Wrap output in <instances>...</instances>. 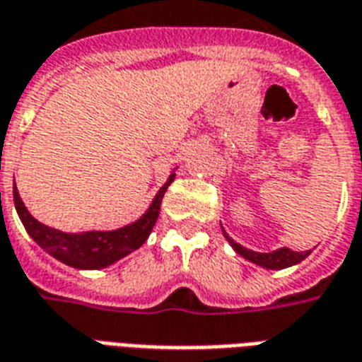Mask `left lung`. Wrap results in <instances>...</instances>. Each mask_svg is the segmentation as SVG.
<instances>
[{"label": "left lung", "instance_id": "1", "mask_svg": "<svg viewBox=\"0 0 362 362\" xmlns=\"http://www.w3.org/2000/svg\"><path fill=\"white\" fill-rule=\"evenodd\" d=\"M226 235V232H224ZM226 240L230 242V245L234 247V251L238 255L245 257L247 261L255 264H261L264 269H286V267H291V264H297L303 261L305 257L309 255L310 251H291L290 247H282L276 249V251H272V253H257V251H251L247 247H242L240 243H235L232 238L226 235Z\"/></svg>", "mask_w": 362, "mask_h": 362}]
</instances>
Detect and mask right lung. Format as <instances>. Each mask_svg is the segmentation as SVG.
Returning <instances> with one entry per match:
<instances>
[{"instance_id":"1","label":"right lung","mask_w":362,"mask_h":362,"mask_svg":"<svg viewBox=\"0 0 362 362\" xmlns=\"http://www.w3.org/2000/svg\"><path fill=\"white\" fill-rule=\"evenodd\" d=\"M174 180V174L165 182V186L155 195L151 207L147 209L146 215L138 218L124 228L113 232H86V234H65L55 228H49L26 211L23 199L18 197L17 188H13V202L17 207L18 218L23 221L24 228L30 234L40 247H44L49 255L59 259L61 263L74 267V269H103L119 261L128 253H132L144 245L147 235L151 234L155 222L159 218L160 202L163 195Z\"/></svg>"}]
</instances>
